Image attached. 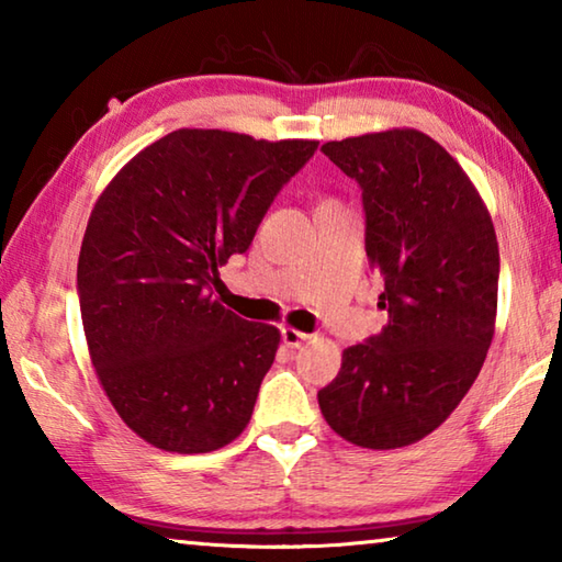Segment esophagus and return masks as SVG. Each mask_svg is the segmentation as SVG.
I'll return each mask as SVG.
<instances>
[{
  "label": "esophagus",
  "mask_w": 562,
  "mask_h": 562,
  "mask_svg": "<svg viewBox=\"0 0 562 562\" xmlns=\"http://www.w3.org/2000/svg\"><path fill=\"white\" fill-rule=\"evenodd\" d=\"M282 341H284V347H290V349H300L304 341H307L310 337L304 335V331H297V329H292V327H282Z\"/></svg>",
  "instance_id": "34e87169"
}]
</instances>
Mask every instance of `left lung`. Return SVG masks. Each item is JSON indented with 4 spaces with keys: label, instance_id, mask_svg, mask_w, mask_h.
<instances>
[{
    "label": "left lung",
    "instance_id": "1",
    "mask_svg": "<svg viewBox=\"0 0 562 562\" xmlns=\"http://www.w3.org/2000/svg\"><path fill=\"white\" fill-rule=\"evenodd\" d=\"M357 180L367 258L384 278L379 335L341 355L319 408L341 439L398 449L459 406L479 376L498 304V243L461 166L414 128L322 146Z\"/></svg>",
    "mask_w": 562,
    "mask_h": 562
}]
</instances>
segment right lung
<instances>
[{
  "instance_id": "obj_1",
  "label": "right lung",
  "mask_w": 562,
  "mask_h": 562,
  "mask_svg": "<svg viewBox=\"0 0 562 562\" xmlns=\"http://www.w3.org/2000/svg\"><path fill=\"white\" fill-rule=\"evenodd\" d=\"M317 146L180 128L103 190L76 292L99 382L140 439L207 453L250 422L280 331L225 310L213 284Z\"/></svg>"
}]
</instances>
